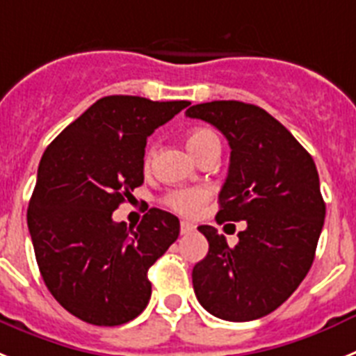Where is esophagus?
<instances>
[{
    "label": "esophagus",
    "instance_id": "obj_1",
    "mask_svg": "<svg viewBox=\"0 0 356 356\" xmlns=\"http://www.w3.org/2000/svg\"><path fill=\"white\" fill-rule=\"evenodd\" d=\"M191 231H195V225L191 224V222L182 220L181 222V234H188V233H191Z\"/></svg>",
    "mask_w": 356,
    "mask_h": 356
}]
</instances>
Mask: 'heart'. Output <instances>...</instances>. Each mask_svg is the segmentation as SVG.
Wrapping results in <instances>:
<instances>
[{"label":"heart","mask_w":356,"mask_h":356,"mask_svg":"<svg viewBox=\"0 0 356 356\" xmlns=\"http://www.w3.org/2000/svg\"><path fill=\"white\" fill-rule=\"evenodd\" d=\"M186 147L197 159L208 154L213 148L220 150V140L209 129H195L186 136ZM154 150L150 148L145 156V165H150L152 161ZM211 191L208 188H179V190H172L166 193L165 204L170 209H174L175 213H181L184 216H195L197 213L202 209V206L209 200Z\"/></svg>","instance_id":"1"}]
</instances>
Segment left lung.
<instances>
[{
    "instance_id": "8db88e82",
    "label": "left lung",
    "mask_w": 356,
    "mask_h": 356,
    "mask_svg": "<svg viewBox=\"0 0 356 356\" xmlns=\"http://www.w3.org/2000/svg\"><path fill=\"white\" fill-rule=\"evenodd\" d=\"M186 116L211 123L229 141V172L216 220H245L227 245L211 225H199L209 251L193 267V290L211 315L245 323L281 307L315 258L326 204L310 154L258 105L216 100L191 105Z\"/></svg>"
}]
</instances>
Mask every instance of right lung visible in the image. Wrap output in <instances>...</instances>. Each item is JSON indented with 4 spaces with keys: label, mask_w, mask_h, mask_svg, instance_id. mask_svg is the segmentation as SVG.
<instances>
[{
    "label": "right lung",
    "mask_w": 356,
    "mask_h": 356,
    "mask_svg": "<svg viewBox=\"0 0 356 356\" xmlns=\"http://www.w3.org/2000/svg\"><path fill=\"white\" fill-rule=\"evenodd\" d=\"M190 102L104 97L44 150L29 204L37 265L60 307L120 326L148 305V268L179 236V218L150 208L136 227L113 211L143 184L147 138Z\"/></svg>",
    "instance_id": "1"
}]
</instances>
